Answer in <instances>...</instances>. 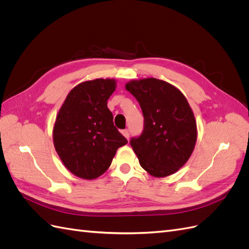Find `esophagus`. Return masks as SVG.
<instances>
[{"label": "esophagus", "mask_w": 249, "mask_h": 249, "mask_svg": "<svg viewBox=\"0 0 249 249\" xmlns=\"http://www.w3.org/2000/svg\"><path fill=\"white\" fill-rule=\"evenodd\" d=\"M122 133H123L124 136L127 140H129V138H130V131H129V130H124Z\"/></svg>", "instance_id": "obj_1"}]
</instances>
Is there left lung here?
Returning <instances> with one entry per match:
<instances>
[{
	"instance_id": "obj_1",
	"label": "left lung",
	"mask_w": 249,
	"mask_h": 249,
	"mask_svg": "<svg viewBox=\"0 0 249 249\" xmlns=\"http://www.w3.org/2000/svg\"><path fill=\"white\" fill-rule=\"evenodd\" d=\"M140 105L144 126L130 143L141 167L164 178L189 160L197 138L196 122L185 95L169 83L155 78L126 83Z\"/></svg>"
}]
</instances>
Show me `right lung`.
<instances>
[{
    "mask_svg": "<svg viewBox=\"0 0 249 249\" xmlns=\"http://www.w3.org/2000/svg\"><path fill=\"white\" fill-rule=\"evenodd\" d=\"M116 88L113 79H95L73 87L60 108L53 140L64 166L74 176L93 179L111 165L127 140L113 124L107 101Z\"/></svg>",
    "mask_w": 249,
    "mask_h": 249,
    "instance_id": "1",
    "label": "right lung"
}]
</instances>
